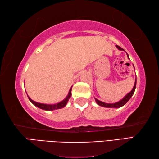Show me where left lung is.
<instances>
[{
	"label": "left lung",
	"instance_id": "1",
	"mask_svg": "<svg viewBox=\"0 0 159 159\" xmlns=\"http://www.w3.org/2000/svg\"><path fill=\"white\" fill-rule=\"evenodd\" d=\"M116 48H118V50H124L123 49V48H121L120 47L118 46V45H116ZM128 55V57L129 59V56ZM135 88H136V79H135V82H134V87L133 88V90H132L130 93H129L128 94H127L124 98H123L122 99H120V100L119 102H116V103H114V104H108V103H105V102H101L98 100V99H95V101L97 102V104H98V105L101 106V107H108V108H120V107H123V105H125V104L127 103V102H128L129 99H130L131 98V97L134 94V90H135Z\"/></svg>",
	"mask_w": 159,
	"mask_h": 159
}]
</instances>
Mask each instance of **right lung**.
I'll use <instances>...</instances> for the list:
<instances>
[{
  "label": "right lung",
  "mask_w": 159,
  "mask_h": 159,
  "mask_svg": "<svg viewBox=\"0 0 159 159\" xmlns=\"http://www.w3.org/2000/svg\"><path fill=\"white\" fill-rule=\"evenodd\" d=\"M72 88V87H71ZM71 89L69 90V94L68 95L66 96V98L64 99V100H62L60 102H59V103L57 104H41V103H38V102H35L34 100H32V99L29 98V97L28 96L29 98V99L30 100V102H31L32 104H34L35 106L39 107V108L41 109H43V110H46V111H52V110H55V109H61L63 108V107H64L66 106V104L67 102H68L69 98H71Z\"/></svg>",
  "instance_id": "obj_1"
}]
</instances>
